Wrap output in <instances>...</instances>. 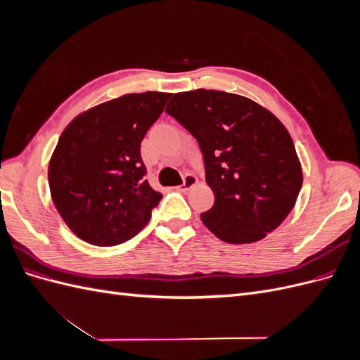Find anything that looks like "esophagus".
I'll list each match as a JSON object with an SVG mask.
<instances>
[{
  "mask_svg": "<svg viewBox=\"0 0 360 360\" xmlns=\"http://www.w3.org/2000/svg\"><path fill=\"white\" fill-rule=\"evenodd\" d=\"M198 183V179L193 176V174H186V176H184V179H183V183H181V186H180V191H183V192H188L191 188H193L195 184Z\"/></svg>",
  "mask_w": 360,
  "mask_h": 360,
  "instance_id": "1",
  "label": "esophagus"
}]
</instances>
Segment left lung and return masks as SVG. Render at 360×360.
<instances>
[{
    "label": "left lung",
    "instance_id": "1",
    "mask_svg": "<svg viewBox=\"0 0 360 360\" xmlns=\"http://www.w3.org/2000/svg\"><path fill=\"white\" fill-rule=\"evenodd\" d=\"M167 114L197 139L214 193L202 224L226 243H252L284 222L302 188V167L279 120L248 97L216 90L172 96Z\"/></svg>",
    "mask_w": 360,
    "mask_h": 360
}]
</instances>
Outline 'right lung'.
<instances>
[{"instance_id": "1", "label": "right lung", "mask_w": 360, "mask_h": 360, "mask_svg": "<svg viewBox=\"0 0 360 360\" xmlns=\"http://www.w3.org/2000/svg\"><path fill=\"white\" fill-rule=\"evenodd\" d=\"M169 93H135L97 105L64 129L48 180L58 213L94 246H115L148 224L162 195L151 189L141 141L163 112Z\"/></svg>"}]
</instances>
